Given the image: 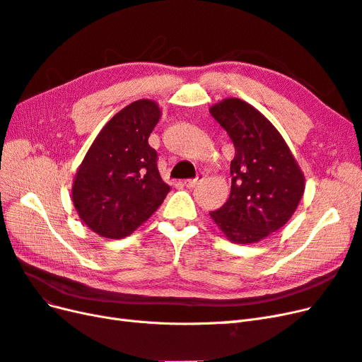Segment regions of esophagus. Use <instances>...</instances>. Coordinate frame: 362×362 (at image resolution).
I'll return each mask as SVG.
<instances>
[{"instance_id":"esophagus-1","label":"esophagus","mask_w":362,"mask_h":362,"mask_svg":"<svg viewBox=\"0 0 362 362\" xmlns=\"http://www.w3.org/2000/svg\"><path fill=\"white\" fill-rule=\"evenodd\" d=\"M204 177H205V175H204V173H199V175H198V177H196V178H193V180H185V181H184V184H185V187H189V189L194 187V185H196V184H198V182H201V181L204 180Z\"/></svg>"}]
</instances>
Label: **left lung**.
I'll return each instance as SVG.
<instances>
[{
    "label": "left lung",
    "instance_id": "1",
    "mask_svg": "<svg viewBox=\"0 0 362 362\" xmlns=\"http://www.w3.org/2000/svg\"><path fill=\"white\" fill-rule=\"evenodd\" d=\"M231 137V194L210 216L234 243H257L286 225L298 208L305 178L286 140L250 104L228 98L210 108Z\"/></svg>",
    "mask_w": 362,
    "mask_h": 362
}]
</instances>
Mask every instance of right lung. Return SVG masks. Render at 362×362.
<instances>
[{
    "instance_id": "add662e5",
    "label": "right lung",
    "mask_w": 362,
    "mask_h": 362,
    "mask_svg": "<svg viewBox=\"0 0 362 362\" xmlns=\"http://www.w3.org/2000/svg\"><path fill=\"white\" fill-rule=\"evenodd\" d=\"M161 116L151 100L115 115L76 170L72 201L81 221L105 238L133 234L170 192L160 177L157 151L148 139Z\"/></svg>"
}]
</instances>
